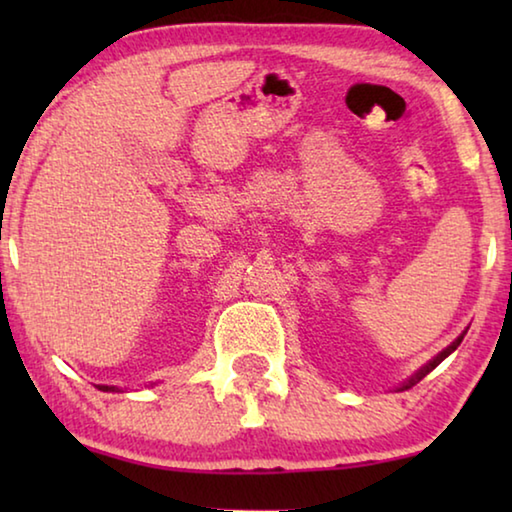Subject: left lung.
Returning <instances> with one entry per match:
<instances>
[{"mask_svg": "<svg viewBox=\"0 0 512 512\" xmlns=\"http://www.w3.org/2000/svg\"><path fill=\"white\" fill-rule=\"evenodd\" d=\"M463 336H465V332L461 334V336H456V339L452 341V343H449L447 345V348L443 350V352H438L436 354V357H433V359H429L427 363H424V366L420 368V370H415L413 372V375L409 377V379H404L402 381V384L400 386H397V391H406V388H411V386H415V384H418V381L420 379H424V377H427L429 375V372L433 370V368H436L438 366V363H443L447 357H449V354H452L456 348H458V345H461V341H463Z\"/></svg>", "mask_w": 512, "mask_h": 512, "instance_id": "8db88e82", "label": "left lung"}]
</instances>
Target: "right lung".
<instances>
[{
    "label": "right lung",
    "instance_id": "add662e5",
    "mask_svg": "<svg viewBox=\"0 0 512 512\" xmlns=\"http://www.w3.org/2000/svg\"><path fill=\"white\" fill-rule=\"evenodd\" d=\"M97 388H99V391H103V393H119L121 391V388H117V386H103V384H99Z\"/></svg>",
    "mask_w": 512,
    "mask_h": 512
}]
</instances>
